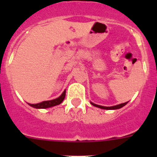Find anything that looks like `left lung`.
Masks as SVG:
<instances>
[{
  "label": "left lung",
  "mask_w": 157,
  "mask_h": 157,
  "mask_svg": "<svg viewBox=\"0 0 157 157\" xmlns=\"http://www.w3.org/2000/svg\"><path fill=\"white\" fill-rule=\"evenodd\" d=\"M128 102V101H127ZM127 102H125V103H123V104H120V105H115V106H112V107H105V106H101V105H96V104L94 103H91L95 107H98V108H100V109H107V110H112V109H121L122 107H123L124 105H126L127 104Z\"/></svg>",
  "instance_id": "obj_1"
}]
</instances>
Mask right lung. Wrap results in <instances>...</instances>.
<instances>
[{
	"instance_id": "right-lung-1",
	"label": "right lung",
	"mask_w": 157,
	"mask_h": 157,
	"mask_svg": "<svg viewBox=\"0 0 157 157\" xmlns=\"http://www.w3.org/2000/svg\"><path fill=\"white\" fill-rule=\"evenodd\" d=\"M65 95H66V91L64 90L63 94H61V96L56 98V99L52 100V101H42L41 103L35 104V105H32V104H29V105L33 107V108H35V109H47V108H50V107L56 106V105L61 104L62 101L65 98Z\"/></svg>"
}]
</instances>
